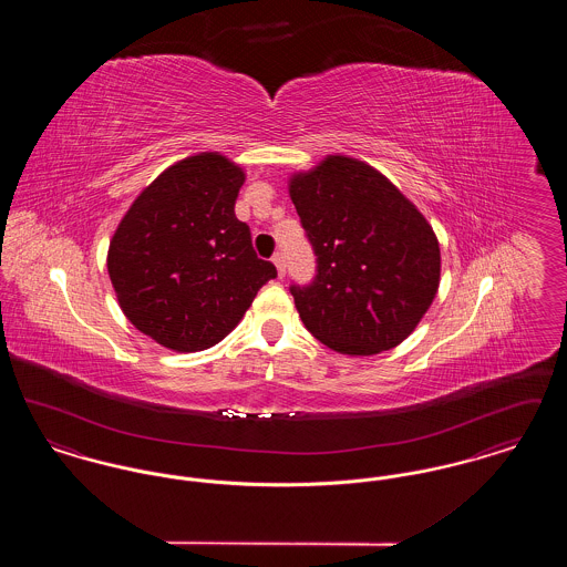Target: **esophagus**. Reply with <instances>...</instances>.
<instances>
[{"mask_svg": "<svg viewBox=\"0 0 567 567\" xmlns=\"http://www.w3.org/2000/svg\"><path fill=\"white\" fill-rule=\"evenodd\" d=\"M271 264L276 266V271H278V276L282 278V276H285V257H282V252H276V255L271 257Z\"/></svg>", "mask_w": 567, "mask_h": 567, "instance_id": "34e87169", "label": "esophagus"}]
</instances>
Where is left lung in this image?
I'll list each match as a JSON object with an SVG mask.
<instances>
[{
    "instance_id": "obj_1",
    "label": "left lung",
    "mask_w": 567,
    "mask_h": 567,
    "mask_svg": "<svg viewBox=\"0 0 567 567\" xmlns=\"http://www.w3.org/2000/svg\"><path fill=\"white\" fill-rule=\"evenodd\" d=\"M317 255V278L291 287L299 319L331 351L370 357L402 344L440 287L427 218L377 167L327 155L289 178Z\"/></svg>"
}]
</instances>
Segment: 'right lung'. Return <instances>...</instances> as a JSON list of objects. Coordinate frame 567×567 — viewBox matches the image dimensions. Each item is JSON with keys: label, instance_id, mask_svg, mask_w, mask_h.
Wrapping results in <instances>:
<instances>
[{"label": "right lung", "instance_id": "add662e5", "mask_svg": "<svg viewBox=\"0 0 567 567\" xmlns=\"http://www.w3.org/2000/svg\"><path fill=\"white\" fill-rule=\"evenodd\" d=\"M244 181L243 167L220 153L181 159L135 197L110 240L123 315L169 351L218 344L276 278L234 213Z\"/></svg>", "mask_w": 567, "mask_h": 567}]
</instances>
